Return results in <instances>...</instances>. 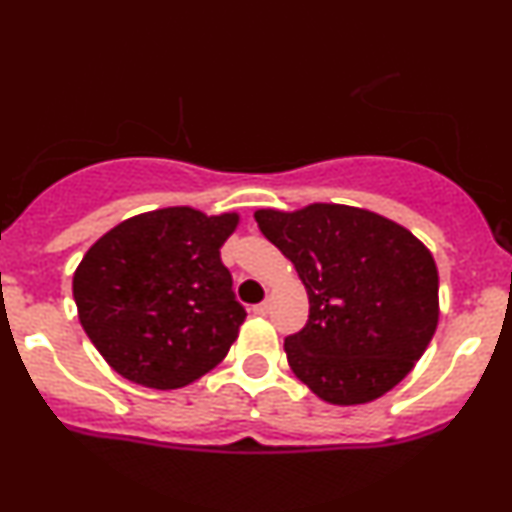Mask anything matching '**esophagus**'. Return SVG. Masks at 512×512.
<instances>
[{"instance_id":"34e87169","label":"esophagus","mask_w":512,"mask_h":512,"mask_svg":"<svg viewBox=\"0 0 512 512\" xmlns=\"http://www.w3.org/2000/svg\"><path fill=\"white\" fill-rule=\"evenodd\" d=\"M252 313H255V315H267V313H269V301L257 303L255 308H252Z\"/></svg>"}]
</instances>
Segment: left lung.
Here are the masks:
<instances>
[{"instance_id": "obj_1", "label": "left lung", "mask_w": 512, "mask_h": 512, "mask_svg": "<svg viewBox=\"0 0 512 512\" xmlns=\"http://www.w3.org/2000/svg\"><path fill=\"white\" fill-rule=\"evenodd\" d=\"M255 221L308 291V322L284 339L293 373L332 404L392 390L438 325V269L424 243L385 216L344 204L260 209Z\"/></svg>"}]
</instances>
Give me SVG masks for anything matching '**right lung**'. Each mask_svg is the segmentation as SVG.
Returning a JSON list of instances; mask_svg holds the SVG:
<instances>
[{"instance_id": "add662e5", "label": "right lung", "mask_w": 512, "mask_h": 512, "mask_svg": "<svg viewBox=\"0 0 512 512\" xmlns=\"http://www.w3.org/2000/svg\"><path fill=\"white\" fill-rule=\"evenodd\" d=\"M236 226V214L168 207L91 245L74 272V301L88 339L122 378L175 390L228 354L248 315L219 252Z\"/></svg>"}]
</instances>
